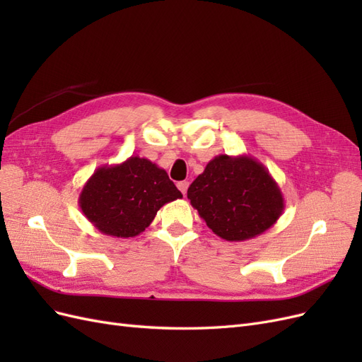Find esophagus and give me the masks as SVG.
<instances>
[{"label":"esophagus","instance_id":"1","mask_svg":"<svg viewBox=\"0 0 362 362\" xmlns=\"http://www.w3.org/2000/svg\"><path fill=\"white\" fill-rule=\"evenodd\" d=\"M178 189L182 192V194H185V193H187V189H189V182L187 181L178 182Z\"/></svg>","mask_w":362,"mask_h":362}]
</instances>
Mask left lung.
<instances>
[{"instance_id":"8db88e82","label":"left lung","mask_w":362,"mask_h":362,"mask_svg":"<svg viewBox=\"0 0 362 362\" xmlns=\"http://www.w3.org/2000/svg\"><path fill=\"white\" fill-rule=\"evenodd\" d=\"M206 226L226 242H245L276 223L286 204L278 182L249 156H217L187 190Z\"/></svg>"}]
</instances>
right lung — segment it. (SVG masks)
<instances>
[{
    "label": "right lung",
    "instance_id": "right-lung-1",
    "mask_svg": "<svg viewBox=\"0 0 362 362\" xmlns=\"http://www.w3.org/2000/svg\"><path fill=\"white\" fill-rule=\"evenodd\" d=\"M181 198L166 170L133 156L98 168L86 181L78 204L98 231L128 238L144 233L164 204Z\"/></svg>",
    "mask_w": 362,
    "mask_h": 362
}]
</instances>
